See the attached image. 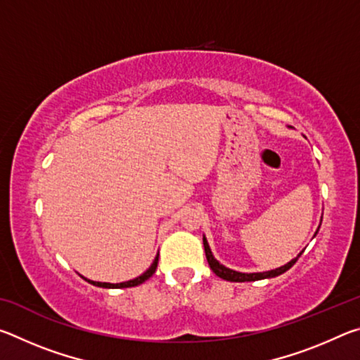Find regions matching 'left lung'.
I'll return each mask as SVG.
<instances>
[{
    "mask_svg": "<svg viewBox=\"0 0 360 360\" xmlns=\"http://www.w3.org/2000/svg\"><path fill=\"white\" fill-rule=\"evenodd\" d=\"M322 221V219H321ZM321 227V224H319ZM319 227L318 230H316L314 236L318 235L319 231ZM203 246H205V254H206V259H208V264L211 266V270L216 273V275L219 278L225 279V281H230V283H246V281H260V279H270V278H276L279 275H283V273H285L289 270V268L295 264V262L298 260V257H300L302 252L297 255L295 259H292L290 262H288V264L279 266V268H275V270H268V271H257V273H243V271H236V270H231V268L222 265L221 262H219L214 255H212L211 252V248L208 245V240H206V236L203 235Z\"/></svg>",
    "mask_w": 360,
    "mask_h": 360,
    "instance_id": "left-lung-1",
    "label": "left lung"
}]
</instances>
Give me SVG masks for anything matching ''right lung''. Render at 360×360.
Segmentation results:
<instances>
[{"mask_svg":"<svg viewBox=\"0 0 360 360\" xmlns=\"http://www.w3.org/2000/svg\"><path fill=\"white\" fill-rule=\"evenodd\" d=\"M157 264H158V252H157V255H155L154 262H152L150 266L143 273V275H139V276L135 278V279H130V281H124V283H117V284H114V283L92 281V279H87L85 276H82V279H85V281L90 283V284L96 285V288H103V289H125V288H135V285L143 284V283L146 281V279H149L152 275H154L155 270H157Z\"/></svg>","mask_w":360,"mask_h":360,"instance_id":"add662e5","label":"right lung"}]
</instances>
